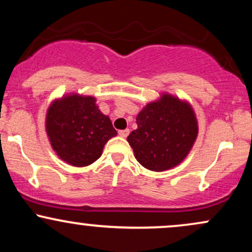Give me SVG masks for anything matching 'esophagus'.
Listing matches in <instances>:
<instances>
[{
	"mask_svg": "<svg viewBox=\"0 0 252 252\" xmlns=\"http://www.w3.org/2000/svg\"><path fill=\"white\" fill-rule=\"evenodd\" d=\"M118 135H120L121 137H126V136L129 135V129L120 130V131H118Z\"/></svg>",
	"mask_w": 252,
	"mask_h": 252,
	"instance_id": "1",
	"label": "esophagus"
}]
</instances>
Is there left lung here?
Returning a JSON list of instances; mask_svg holds the SVG:
<instances>
[{
    "label": "left lung",
    "instance_id": "1",
    "mask_svg": "<svg viewBox=\"0 0 252 252\" xmlns=\"http://www.w3.org/2000/svg\"><path fill=\"white\" fill-rule=\"evenodd\" d=\"M137 129L128 136L136 160L144 168L163 172L180 164L198 136V120L187 100L163 92L136 117Z\"/></svg>",
    "mask_w": 252,
    "mask_h": 252
}]
</instances>
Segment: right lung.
<instances>
[{"mask_svg":"<svg viewBox=\"0 0 252 252\" xmlns=\"http://www.w3.org/2000/svg\"><path fill=\"white\" fill-rule=\"evenodd\" d=\"M45 129L58 158L74 167L97 161L105 143L117 135L111 120L98 108L96 98L77 92L50 104Z\"/></svg>","mask_w":252,"mask_h":252,"instance_id":"obj_1","label":"right lung"}]
</instances>
